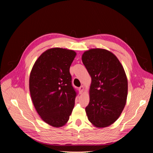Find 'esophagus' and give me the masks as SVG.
<instances>
[{
	"instance_id": "34e87169",
	"label": "esophagus",
	"mask_w": 153,
	"mask_h": 153,
	"mask_svg": "<svg viewBox=\"0 0 153 153\" xmlns=\"http://www.w3.org/2000/svg\"><path fill=\"white\" fill-rule=\"evenodd\" d=\"M84 87L83 86V85H82L81 87H79V91H80V92H81V93H82V92H84Z\"/></svg>"
}]
</instances>
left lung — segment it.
Segmentation results:
<instances>
[{"mask_svg":"<svg viewBox=\"0 0 153 153\" xmlns=\"http://www.w3.org/2000/svg\"><path fill=\"white\" fill-rule=\"evenodd\" d=\"M82 60L91 77L89 103L85 108L88 119L96 128L109 126L117 121L126 103V73L117 57L107 50H87Z\"/></svg>","mask_w":153,"mask_h":153,"instance_id":"left-lung-1","label":"left lung"}]
</instances>
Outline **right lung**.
Wrapping results in <instances>:
<instances>
[{"instance_id":"obj_1","label":"right lung","mask_w":153,"mask_h":153,"mask_svg":"<svg viewBox=\"0 0 153 153\" xmlns=\"http://www.w3.org/2000/svg\"><path fill=\"white\" fill-rule=\"evenodd\" d=\"M76 55L72 50L50 48L36 60L30 71L32 103L41 119L53 127L65 125L75 106L76 92L69 68Z\"/></svg>"}]
</instances>
